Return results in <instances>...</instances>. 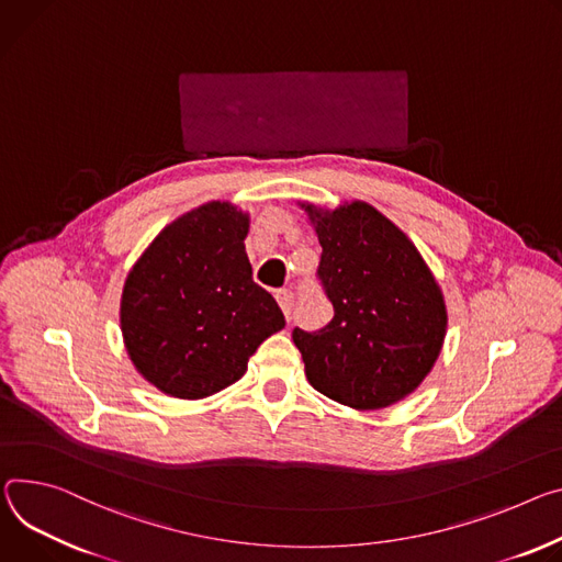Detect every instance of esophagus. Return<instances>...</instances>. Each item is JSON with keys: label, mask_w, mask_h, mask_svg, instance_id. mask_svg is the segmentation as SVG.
<instances>
[{"label": "esophagus", "mask_w": 562, "mask_h": 562, "mask_svg": "<svg viewBox=\"0 0 562 562\" xmlns=\"http://www.w3.org/2000/svg\"><path fill=\"white\" fill-rule=\"evenodd\" d=\"M276 300H278V304H280V307H282V312H284L286 321H291L293 302H295V295H293V291H291V289H280V291H276Z\"/></svg>", "instance_id": "esophagus-1"}]
</instances>
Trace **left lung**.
Returning a JSON list of instances; mask_svg holds the SVG:
<instances>
[{
	"label": "left lung",
	"instance_id": "8db88e82",
	"mask_svg": "<svg viewBox=\"0 0 562 562\" xmlns=\"http://www.w3.org/2000/svg\"><path fill=\"white\" fill-rule=\"evenodd\" d=\"M304 211L323 246L316 278L334 318L318 331L295 327L293 342L321 394L379 411L411 394L435 366L443 295L415 244L368 203Z\"/></svg>",
	"mask_w": 562,
	"mask_h": 562
}]
</instances>
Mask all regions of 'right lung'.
Returning <instances> with one entry per match:
<instances>
[{"mask_svg":"<svg viewBox=\"0 0 562 562\" xmlns=\"http://www.w3.org/2000/svg\"><path fill=\"white\" fill-rule=\"evenodd\" d=\"M246 233V215L203 203L166 226L125 280V347L170 396L203 398L233 385L248 356L284 327L273 295L252 282Z\"/></svg>","mask_w":562,"mask_h":562,"instance_id":"add662e5","label":"right lung"}]
</instances>
